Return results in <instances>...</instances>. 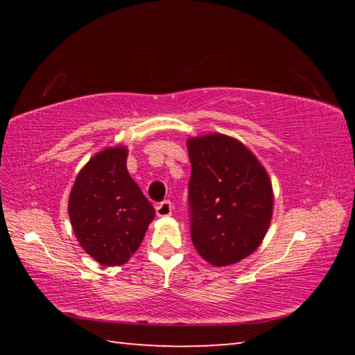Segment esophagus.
Returning <instances> with one entry per match:
<instances>
[{
    "label": "esophagus",
    "mask_w": 355,
    "mask_h": 355,
    "mask_svg": "<svg viewBox=\"0 0 355 355\" xmlns=\"http://www.w3.org/2000/svg\"><path fill=\"white\" fill-rule=\"evenodd\" d=\"M172 202L171 200H164L161 202L158 207H156V214L159 216V218H167V216L172 214Z\"/></svg>",
    "instance_id": "esophagus-1"
}]
</instances>
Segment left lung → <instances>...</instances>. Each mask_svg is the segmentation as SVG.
I'll use <instances>...</instances> for the list:
<instances>
[{
	"label": "left lung",
	"mask_w": 355,
	"mask_h": 355,
	"mask_svg": "<svg viewBox=\"0 0 355 355\" xmlns=\"http://www.w3.org/2000/svg\"><path fill=\"white\" fill-rule=\"evenodd\" d=\"M191 239L213 266H228L261 244L272 218V184L250 150L225 135L189 137Z\"/></svg>",
	"instance_id": "obj_1"
}]
</instances>
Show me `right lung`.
Masks as SVG:
<instances>
[{"label":"right lung","mask_w":355,"mask_h":355,"mask_svg":"<svg viewBox=\"0 0 355 355\" xmlns=\"http://www.w3.org/2000/svg\"><path fill=\"white\" fill-rule=\"evenodd\" d=\"M81 248L103 266H120L139 249L155 208L127 171V148L110 147L89 159L69 197Z\"/></svg>","instance_id":"obj_1"}]
</instances>
